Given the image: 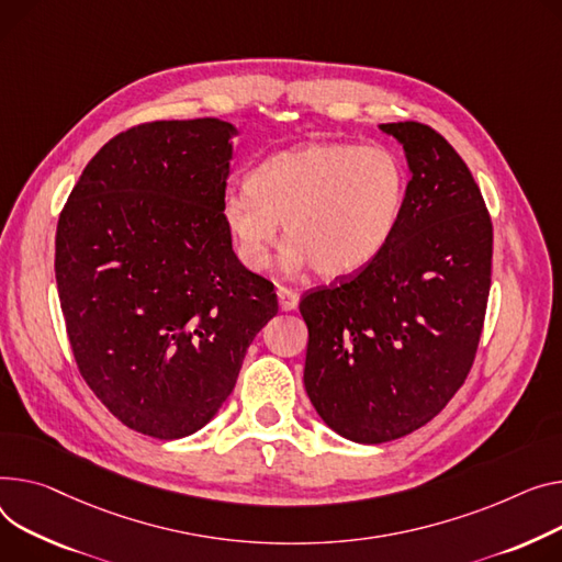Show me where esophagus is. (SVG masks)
I'll use <instances>...</instances> for the list:
<instances>
[{
	"mask_svg": "<svg viewBox=\"0 0 562 562\" xmlns=\"http://www.w3.org/2000/svg\"><path fill=\"white\" fill-rule=\"evenodd\" d=\"M276 293H278V303H280L282 312H293L297 307V301H301V297H297V293L293 289H289V286H278Z\"/></svg>",
	"mask_w": 562,
	"mask_h": 562,
	"instance_id": "34e87169",
	"label": "esophagus"
}]
</instances>
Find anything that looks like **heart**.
Returning a JSON list of instances; mask_svg holds the SVG:
<instances>
[{"mask_svg": "<svg viewBox=\"0 0 562 562\" xmlns=\"http://www.w3.org/2000/svg\"><path fill=\"white\" fill-rule=\"evenodd\" d=\"M408 176L389 146L307 142L259 162L221 218L241 265L265 271L284 223V267L323 280L350 278L391 244Z\"/></svg>", "mask_w": 562, "mask_h": 562, "instance_id": "b5f03b06", "label": "heart"}]
</instances>
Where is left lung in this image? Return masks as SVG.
Returning a JSON list of instances; mask_svg holds the SVG:
<instances>
[{
  "label": "left lung",
  "mask_w": 562,
  "mask_h": 562,
  "mask_svg": "<svg viewBox=\"0 0 562 562\" xmlns=\"http://www.w3.org/2000/svg\"><path fill=\"white\" fill-rule=\"evenodd\" d=\"M380 128L411 171L397 231L370 267L301 301L307 395L329 429L363 445L420 429L463 386L493 265L491 214L452 144L418 122Z\"/></svg>",
  "instance_id": "left-lung-1"
}]
</instances>
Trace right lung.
Here are the masks:
<instances>
[{
    "label": "right lung",
    "mask_w": 562,
    "mask_h": 562,
    "mask_svg": "<svg viewBox=\"0 0 562 562\" xmlns=\"http://www.w3.org/2000/svg\"><path fill=\"white\" fill-rule=\"evenodd\" d=\"M237 128L151 122L101 146L60 212L56 284L86 384L160 440L207 425L233 393L273 284L233 250L221 210Z\"/></svg>",
    "instance_id": "right-lung-1"
}]
</instances>
